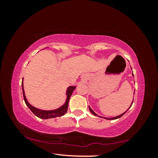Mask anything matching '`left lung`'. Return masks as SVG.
<instances>
[{"mask_svg":"<svg viewBox=\"0 0 158 158\" xmlns=\"http://www.w3.org/2000/svg\"><path fill=\"white\" fill-rule=\"evenodd\" d=\"M132 76H133V77H134V74H133V73H132ZM134 95H135V92H134ZM133 100H134V99H133ZM133 100H132V104H131L130 105V106L129 108L127 109V110L128 109H129L131 106H132V103H133ZM89 109H90V112H91V113L94 115V116H98V117H100V118H105V119H106V120H115V119H117V118H121V116H123V115L126 113V112L127 111H127H125V112H123V114H120L119 116H115V117H111V118H106V117H103V116H98V115L96 114V113H95L94 111H93V109L90 107L89 106Z\"/></svg>","mask_w":158,"mask_h":158,"instance_id":"1","label":"left lung"}]
</instances>
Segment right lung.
I'll list each match as a JSON object with an SVG mask.
<instances>
[{
	"label": "right lung",
	"instance_id": "add662e5",
	"mask_svg": "<svg viewBox=\"0 0 158 158\" xmlns=\"http://www.w3.org/2000/svg\"><path fill=\"white\" fill-rule=\"evenodd\" d=\"M21 86H22L23 99H24L26 106L30 109V110L33 112L36 116L40 118H42V119H49V118H56V117H60V116H63V115L66 113L67 111H68L69 98H70L72 94H73V92L74 91V90L76 89L75 85H69V87H68V89H67V90H66V96H67L66 100L65 102V103H64L62 106H60L59 108L53 109V110H43V109H40L35 107V106H32L31 104L28 102L27 99L26 98L24 89H23V80H22V83H21Z\"/></svg>",
	"mask_w": 158,
	"mask_h": 158
}]
</instances>
